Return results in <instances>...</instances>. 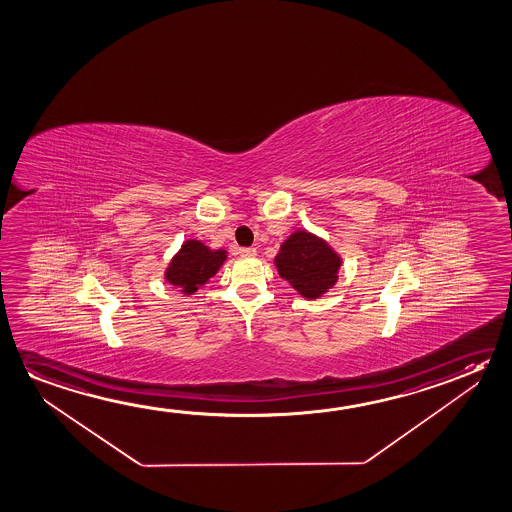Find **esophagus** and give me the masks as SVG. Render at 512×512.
Segmentation results:
<instances>
[{"label": "esophagus", "mask_w": 512, "mask_h": 512, "mask_svg": "<svg viewBox=\"0 0 512 512\" xmlns=\"http://www.w3.org/2000/svg\"><path fill=\"white\" fill-rule=\"evenodd\" d=\"M238 254L245 256V258H252V256H256V249L254 247H242V249H238Z\"/></svg>", "instance_id": "obj_1"}]
</instances>
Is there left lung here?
Returning a JSON list of instances; mask_svg holds the SVG:
<instances>
[{
  "label": "left lung",
  "mask_w": 512,
  "mask_h": 512,
  "mask_svg": "<svg viewBox=\"0 0 512 512\" xmlns=\"http://www.w3.org/2000/svg\"><path fill=\"white\" fill-rule=\"evenodd\" d=\"M277 270L306 299H317L338 279L340 256L308 231H295L276 258Z\"/></svg>",
  "instance_id": "1"
}]
</instances>
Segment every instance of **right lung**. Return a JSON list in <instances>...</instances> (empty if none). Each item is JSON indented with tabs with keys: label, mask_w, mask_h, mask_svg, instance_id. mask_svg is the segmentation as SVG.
<instances>
[{
	"label": "right lung",
	"mask_w": 512,
	"mask_h": 512,
	"mask_svg": "<svg viewBox=\"0 0 512 512\" xmlns=\"http://www.w3.org/2000/svg\"><path fill=\"white\" fill-rule=\"evenodd\" d=\"M224 261L226 251H211L197 240H188L172 258L165 277L169 283L178 286L181 292L194 293L211 276H215Z\"/></svg>",
	"instance_id": "obj_1"
}]
</instances>
